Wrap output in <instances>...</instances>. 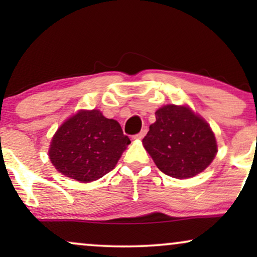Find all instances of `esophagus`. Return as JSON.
Masks as SVG:
<instances>
[{
	"label": "esophagus",
	"instance_id": "34e87169",
	"mask_svg": "<svg viewBox=\"0 0 257 257\" xmlns=\"http://www.w3.org/2000/svg\"><path fill=\"white\" fill-rule=\"evenodd\" d=\"M146 133H147V129H146V128H144L143 131H141L140 133H139V134L135 135L134 139H137V140H141V139H143L144 137H145V135H146Z\"/></svg>",
	"mask_w": 257,
	"mask_h": 257
}]
</instances>
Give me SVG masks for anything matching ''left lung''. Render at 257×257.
<instances>
[{
  "mask_svg": "<svg viewBox=\"0 0 257 257\" xmlns=\"http://www.w3.org/2000/svg\"><path fill=\"white\" fill-rule=\"evenodd\" d=\"M143 144L158 169L176 179L202 173L217 152L210 125L187 106L158 108Z\"/></svg>",
  "mask_w": 257,
  "mask_h": 257,
  "instance_id": "1",
  "label": "left lung"
}]
</instances>
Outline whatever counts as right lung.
<instances>
[{"mask_svg":"<svg viewBox=\"0 0 257 257\" xmlns=\"http://www.w3.org/2000/svg\"><path fill=\"white\" fill-rule=\"evenodd\" d=\"M129 144L117 120L99 110H81L59 126L48 153L59 173L90 182L111 172Z\"/></svg>","mask_w":257,"mask_h":257,"instance_id":"1","label":"right lung"}]
</instances>
